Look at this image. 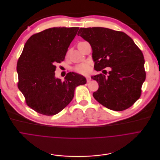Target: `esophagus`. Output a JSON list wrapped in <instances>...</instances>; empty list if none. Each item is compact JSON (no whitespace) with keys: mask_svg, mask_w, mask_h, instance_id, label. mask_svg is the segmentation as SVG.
Listing matches in <instances>:
<instances>
[{"mask_svg":"<svg viewBox=\"0 0 160 160\" xmlns=\"http://www.w3.org/2000/svg\"><path fill=\"white\" fill-rule=\"evenodd\" d=\"M91 77H89V76H87V77H86V81H87L88 82H89L91 81Z\"/></svg>","mask_w":160,"mask_h":160,"instance_id":"obj_1","label":"esophagus"}]
</instances>
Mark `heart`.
Masks as SVG:
<instances>
[{"instance_id": "heart-1", "label": "heart", "mask_w": 160, "mask_h": 160, "mask_svg": "<svg viewBox=\"0 0 160 160\" xmlns=\"http://www.w3.org/2000/svg\"><path fill=\"white\" fill-rule=\"evenodd\" d=\"M83 42H80V43H79L78 45H79ZM74 71L79 74L86 76L89 73V72L91 71V65L89 63H81V64L76 66L74 68Z\"/></svg>"}]
</instances>
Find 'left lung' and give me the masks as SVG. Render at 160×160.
I'll return each mask as SVG.
<instances>
[{
	"label": "left lung",
	"instance_id": "left-lung-1",
	"mask_svg": "<svg viewBox=\"0 0 160 160\" xmlns=\"http://www.w3.org/2000/svg\"><path fill=\"white\" fill-rule=\"evenodd\" d=\"M91 45L94 68L100 74L92 76L98 89L94 99L105 107L123 111L132 106L140 98L146 79L144 59L132 39L122 31L93 27L80 28L78 33ZM111 67L108 75L103 69Z\"/></svg>",
	"mask_w": 160,
	"mask_h": 160
}]
</instances>
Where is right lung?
Returning a JSON list of instances; mask_svg holds the SVG:
<instances>
[{"instance_id":"right-lung-1","label":"right lung","mask_w":160,"mask_h":160,"mask_svg":"<svg viewBox=\"0 0 160 160\" xmlns=\"http://www.w3.org/2000/svg\"><path fill=\"white\" fill-rule=\"evenodd\" d=\"M78 27L52 28L32 35L24 45L17 63L18 87L26 105L45 115H54L72 101L74 90L86 79L74 72L64 80L55 78V64L65 58Z\"/></svg>"}]
</instances>
